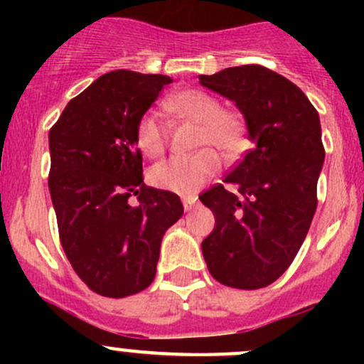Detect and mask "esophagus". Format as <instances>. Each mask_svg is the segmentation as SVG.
Listing matches in <instances>:
<instances>
[{
    "label": "esophagus",
    "mask_w": 364,
    "mask_h": 364,
    "mask_svg": "<svg viewBox=\"0 0 364 364\" xmlns=\"http://www.w3.org/2000/svg\"><path fill=\"white\" fill-rule=\"evenodd\" d=\"M183 208H185V211H190V209L193 208V204L197 203V197H183Z\"/></svg>",
    "instance_id": "1"
}]
</instances>
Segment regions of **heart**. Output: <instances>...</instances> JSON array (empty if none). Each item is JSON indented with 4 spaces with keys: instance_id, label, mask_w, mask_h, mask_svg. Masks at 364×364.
Listing matches in <instances>:
<instances>
[{
    "instance_id": "b5f03b06",
    "label": "heart",
    "mask_w": 364,
    "mask_h": 364,
    "mask_svg": "<svg viewBox=\"0 0 364 364\" xmlns=\"http://www.w3.org/2000/svg\"><path fill=\"white\" fill-rule=\"evenodd\" d=\"M165 109L183 119L199 123L197 148L192 156H174L151 168L149 179L161 190L190 193L218 172L220 151L223 159L232 160L247 148V121L243 114L222 109L218 98L200 90H183L165 102ZM137 146L144 155L160 156L167 146V128L160 114L148 111L141 116L135 130Z\"/></svg>"
}]
</instances>
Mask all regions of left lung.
<instances>
[{
	"label": "left lung",
	"instance_id": "8db88e82",
	"mask_svg": "<svg viewBox=\"0 0 364 364\" xmlns=\"http://www.w3.org/2000/svg\"><path fill=\"white\" fill-rule=\"evenodd\" d=\"M200 84L243 112L252 148L199 197L215 215L203 255L227 287L262 289L291 266L317 209L324 161L318 112L306 95L260 65L199 75Z\"/></svg>",
	"mask_w": 364,
	"mask_h": 364
}]
</instances>
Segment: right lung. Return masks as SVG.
<instances>
[{
  "mask_svg": "<svg viewBox=\"0 0 364 364\" xmlns=\"http://www.w3.org/2000/svg\"><path fill=\"white\" fill-rule=\"evenodd\" d=\"M171 82L132 70L105 73L68 102L49 132V192L61 247L100 296L148 289L161 237L183 215L176 193L144 185L135 139L141 116Z\"/></svg>",
  "mask_w": 364,
  "mask_h": 364,
  "instance_id": "right-lung-1",
  "label": "right lung"
}]
</instances>
